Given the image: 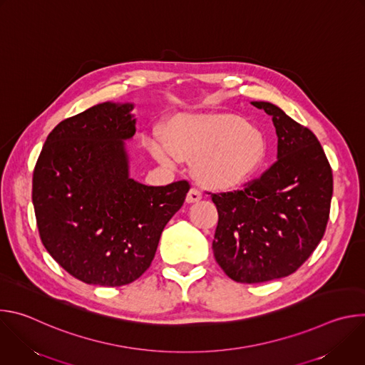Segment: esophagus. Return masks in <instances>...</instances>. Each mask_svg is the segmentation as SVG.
Wrapping results in <instances>:
<instances>
[{
    "instance_id": "34e87169",
    "label": "esophagus",
    "mask_w": 365,
    "mask_h": 365,
    "mask_svg": "<svg viewBox=\"0 0 365 365\" xmlns=\"http://www.w3.org/2000/svg\"><path fill=\"white\" fill-rule=\"evenodd\" d=\"M202 190L199 189V187H192L190 190H189V193H187V196H186V202L187 203H193V202H199L200 199H202Z\"/></svg>"
}]
</instances>
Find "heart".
I'll list each match as a JSON object with an SVG mask.
<instances>
[{
    "instance_id": "b5f03b06",
    "label": "heart",
    "mask_w": 365,
    "mask_h": 365,
    "mask_svg": "<svg viewBox=\"0 0 365 365\" xmlns=\"http://www.w3.org/2000/svg\"><path fill=\"white\" fill-rule=\"evenodd\" d=\"M168 135L155 131L148 138L155 158L170 166L180 158L195 159V173L214 186L245 182L266 154L263 135L232 115L180 114L169 123Z\"/></svg>"
}]
</instances>
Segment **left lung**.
<instances>
[{
    "label": "left lung",
    "instance_id": "obj_1",
    "mask_svg": "<svg viewBox=\"0 0 365 365\" xmlns=\"http://www.w3.org/2000/svg\"><path fill=\"white\" fill-rule=\"evenodd\" d=\"M277 160L241 190L212 193L218 225L212 250L238 283H264L294 273L321 242L329 220L332 169L317 135L270 102Z\"/></svg>",
    "mask_w": 365,
    "mask_h": 365
}]
</instances>
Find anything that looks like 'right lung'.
<instances>
[{
  "label": "right lung",
  "mask_w": 365,
  "mask_h": 365,
  "mask_svg": "<svg viewBox=\"0 0 365 365\" xmlns=\"http://www.w3.org/2000/svg\"><path fill=\"white\" fill-rule=\"evenodd\" d=\"M133 108L103 102L63 120L47 135L33 172L41 242L88 284L137 280L190 189L187 180L145 186L130 178L124 140L135 134Z\"/></svg>",
  "instance_id": "obj_1"
}]
</instances>
